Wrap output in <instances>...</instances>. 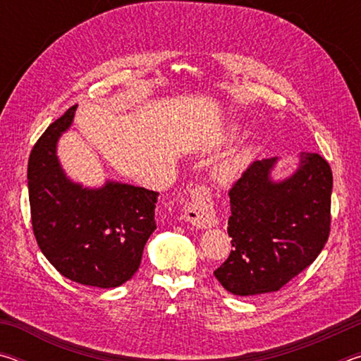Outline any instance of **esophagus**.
Here are the masks:
<instances>
[{"label":"esophagus","mask_w":361,"mask_h":361,"mask_svg":"<svg viewBox=\"0 0 361 361\" xmlns=\"http://www.w3.org/2000/svg\"><path fill=\"white\" fill-rule=\"evenodd\" d=\"M191 192V204H189L185 210L188 223L199 229H207L216 226L218 216L215 207H213L210 189H207L205 186H197L192 189Z\"/></svg>","instance_id":"34e87169"}]
</instances>
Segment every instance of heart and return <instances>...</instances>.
<instances>
[{
  "label": "heart",
  "mask_w": 361,
  "mask_h": 361,
  "mask_svg": "<svg viewBox=\"0 0 361 361\" xmlns=\"http://www.w3.org/2000/svg\"><path fill=\"white\" fill-rule=\"evenodd\" d=\"M250 157H252V149L248 146H237L228 154L218 159L215 167H213V176L219 183H232L239 178L243 170L247 169Z\"/></svg>",
  "instance_id": "obj_1"
}]
</instances>
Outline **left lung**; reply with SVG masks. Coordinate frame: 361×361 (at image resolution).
<instances>
[{"instance_id":"1","label":"left lung","mask_w":361,"mask_h":361,"mask_svg":"<svg viewBox=\"0 0 361 361\" xmlns=\"http://www.w3.org/2000/svg\"><path fill=\"white\" fill-rule=\"evenodd\" d=\"M279 159L250 166L231 188L229 258L215 277L237 296L279 291L312 264L329 235L333 173L317 152H301L298 169L276 181Z\"/></svg>"}]
</instances>
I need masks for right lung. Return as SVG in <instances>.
Instances as JSON below:
<instances>
[{"label":"right lung","mask_w":361,"mask_h":361,"mask_svg":"<svg viewBox=\"0 0 361 361\" xmlns=\"http://www.w3.org/2000/svg\"><path fill=\"white\" fill-rule=\"evenodd\" d=\"M78 105L52 122L28 161L33 232L47 261L73 282L116 288L142 262L156 229L159 192L108 180L84 188L66 176L57 157L59 138L73 124Z\"/></svg>","instance_id":"1"}]
</instances>
